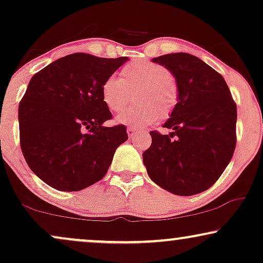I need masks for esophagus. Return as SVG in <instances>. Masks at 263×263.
<instances>
[{"instance_id": "1", "label": "esophagus", "mask_w": 263, "mask_h": 263, "mask_svg": "<svg viewBox=\"0 0 263 263\" xmlns=\"http://www.w3.org/2000/svg\"><path fill=\"white\" fill-rule=\"evenodd\" d=\"M136 130H138V129H136L135 127H129V128L127 129V133H128L129 138H132V136H134Z\"/></svg>"}]
</instances>
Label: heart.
Listing matches in <instances>:
<instances>
[{"instance_id":"b5f03b06","label":"heart","mask_w":263,"mask_h":263,"mask_svg":"<svg viewBox=\"0 0 263 263\" xmlns=\"http://www.w3.org/2000/svg\"><path fill=\"white\" fill-rule=\"evenodd\" d=\"M122 79L109 77L103 82L102 97L105 105L118 112L123 110L136 91L135 104L117 116L124 124L148 125L174 114L179 103L177 78L166 67L152 61L138 60L122 68Z\"/></svg>"}]
</instances>
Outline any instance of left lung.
I'll use <instances>...</instances> for the list:
<instances>
[{
	"label": "left lung",
	"mask_w": 263,
	"mask_h": 263,
	"mask_svg": "<svg viewBox=\"0 0 263 263\" xmlns=\"http://www.w3.org/2000/svg\"><path fill=\"white\" fill-rule=\"evenodd\" d=\"M177 78L179 103L164 124L168 135L149 132L152 145L142 154L154 183L175 195L210 189L236 148L237 106L224 78L199 57L185 52L152 60Z\"/></svg>",
	"instance_id": "left-lung-1"
}]
</instances>
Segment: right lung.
<instances>
[{
	"instance_id": "add662e5",
	"label": "right lung",
	"mask_w": 263,
	"mask_h": 263,
	"mask_svg": "<svg viewBox=\"0 0 263 263\" xmlns=\"http://www.w3.org/2000/svg\"><path fill=\"white\" fill-rule=\"evenodd\" d=\"M127 57L85 52L61 57L32 77L19 104L20 146L32 171L61 192H78L106 175L115 151L128 140L112 118L102 86Z\"/></svg>"
}]
</instances>
